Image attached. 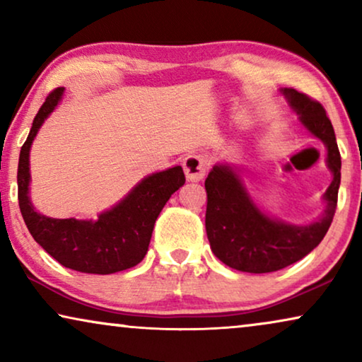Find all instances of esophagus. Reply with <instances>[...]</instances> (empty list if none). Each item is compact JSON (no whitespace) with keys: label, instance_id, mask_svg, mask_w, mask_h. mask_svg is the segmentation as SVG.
Here are the masks:
<instances>
[{"label":"esophagus","instance_id":"obj_1","mask_svg":"<svg viewBox=\"0 0 362 362\" xmlns=\"http://www.w3.org/2000/svg\"><path fill=\"white\" fill-rule=\"evenodd\" d=\"M182 166H185L187 181L197 182V181H202V177L206 176L209 161H207V158L204 155H199V153H189V155L185 158Z\"/></svg>","mask_w":362,"mask_h":362}]
</instances>
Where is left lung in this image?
Returning a JSON list of instances; mask_svg holds the SVG:
<instances>
[{
  "label": "left lung",
  "mask_w": 362,
  "mask_h": 362,
  "mask_svg": "<svg viewBox=\"0 0 362 362\" xmlns=\"http://www.w3.org/2000/svg\"><path fill=\"white\" fill-rule=\"evenodd\" d=\"M300 122L328 148L333 182L325 192L326 211L310 226H290L270 219L254 204L239 176L229 166H214L206 177V232L214 255L230 269L269 274L285 269L308 255L323 240L333 222L341 182V155L334 130L320 102L285 88Z\"/></svg>",
  "instance_id": "left-lung-1"
}]
</instances>
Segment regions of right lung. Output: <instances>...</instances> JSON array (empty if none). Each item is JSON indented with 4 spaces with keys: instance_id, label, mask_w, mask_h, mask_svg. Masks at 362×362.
<instances>
[{
    "instance_id": "obj_1",
    "label": "right lung",
    "mask_w": 362,
    "mask_h": 362,
    "mask_svg": "<svg viewBox=\"0 0 362 362\" xmlns=\"http://www.w3.org/2000/svg\"><path fill=\"white\" fill-rule=\"evenodd\" d=\"M62 92L64 87H57L46 97L19 153L18 201L23 219L34 240L67 269L97 275L132 269L146 255L158 216L173 192L185 185V173L181 166H175L145 177L120 204L103 212L95 222L39 214L28 196L29 148Z\"/></svg>"
}]
</instances>
